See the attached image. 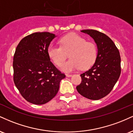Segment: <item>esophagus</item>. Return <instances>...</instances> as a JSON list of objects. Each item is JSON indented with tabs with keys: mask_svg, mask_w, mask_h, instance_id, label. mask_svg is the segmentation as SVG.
<instances>
[{
	"mask_svg": "<svg viewBox=\"0 0 133 133\" xmlns=\"http://www.w3.org/2000/svg\"><path fill=\"white\" fill-rule=\"evenodd\" d=\"M65 76H66L67 77H71V76H72V74H68V73H67V74H65Z\"/></svg>",
	"mask_w": 133,
	"mask_h": 133,
	"instance_id": "34e87169",
	"label": "esophagus"
}]
</instances>
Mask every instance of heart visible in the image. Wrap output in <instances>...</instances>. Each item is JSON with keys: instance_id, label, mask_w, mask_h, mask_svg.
Here are the masks:
<instances>
[{"instance_id": "b5f03b06", "label": "heart", "mask_w": 133, "mask_h": 133, "mask_svg": "<svg viewBox=\"0 0 133 133\" xmlns=\"http://www.w3.org/2000/svg\"><path fill=\"white\" fill-rule=\"evenodd\" d=\"M61 45L51 44L47 53L56 65L60 66L64 62L69 54L71 59L62 66L64 71H71L81 68H89L97 56V48L94 42H88L85 38L76 34L65 36L60 39Z\"/></svg>"}]
</instances>
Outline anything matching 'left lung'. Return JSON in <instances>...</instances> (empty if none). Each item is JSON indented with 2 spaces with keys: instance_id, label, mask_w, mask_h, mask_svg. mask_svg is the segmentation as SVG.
I'll use <instances>...</instances> for the list:
<instances>
[{
  "instance_id": "obj_1",
  "label": "left lung",
  "mask_w": 133,
  "mask_h": 133,
  "mask_svg": "<svg viewBox=\"0 0 133 133\" xmlns=\"http://www.w3.org/2000/svg\"><path fill=\"white\" fill-rule=\"evenodd\" d=\"M94 39L98 52L94 64L81 74L82 81L76 87L81 95L98 100L109 94L121 71V56L114 42L104 34L96 30H82Z\"/></svg>"
}]
</instances>
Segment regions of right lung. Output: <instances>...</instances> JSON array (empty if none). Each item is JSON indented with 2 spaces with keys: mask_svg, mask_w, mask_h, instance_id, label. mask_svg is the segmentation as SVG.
<instances>
[{
  "mask_svg": "<svg viewBox=\"0 0 133 133\" xmlns=\"http://www.w3.org/2000/svg\"><path fill=\"white\" fill-rule=\"evenodd\" d=\"M55 34L35 32L20 41L14 55V82L27 101L41 105L54 98L65 77L51 61L47 49Z\"/></svg>",
  "mask_w": 133,
  "mask_h": 133,
  "instance_id": "right-lung-1",
  "label": "right lung"
}]
</instances>
